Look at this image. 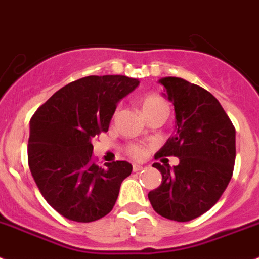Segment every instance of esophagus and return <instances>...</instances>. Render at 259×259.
<instances>
[{
    "label": "esophagus",
    "instance_id": "esophagus-1",
    "mask_svg": "<svg viewBox=\"0 0 259 259\" xmlns=\"http://www.w3.org/2000/svg\"><path fill=\"white\" fill-rule=\"evenodd\" d=\"M142 169H143V166H141V165H137V164L133 165V171H135V173H137V171H141Z\"/></svg>",
    "mask_w": 259,
    "mask_h": 259
}]
</instances>
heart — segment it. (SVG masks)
Here are the masks:
<instances>
[{
	"mask_svg": "<svg viewBox=\"0 0 259 259\" xmlns=\"http://www.w3.org/2000/svg\"><path fill=\"white\" fill-rule=\"evenodd\" d=\"M139 107H141L143 115L148 116L155 112H166L169 111L167 102L157 93H146L139 99ZM125 152L132 158H142L144 156V148L139 144H129L125 148Z\"/></svg>",
	"mask_w": 259,
	"mask_h": 259,
	"instance_id": "obj_1",
	"label": "heart"
}]
</instances>
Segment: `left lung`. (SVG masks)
<instances>
[{"label": "left lung", "mask_w": 259, "mask_h": 259, "mask_svg": "<svg viewBox=\"0 0 259 259\" xmlns=\"http://www.w3.org/2000/svg\"><path fill=\"white\" fill-rule=\"evenodd\" d=\"M160 83L176 111V132L155 158L179 157V164H153L161 185L150 191L153 210L167 220L188 222L202 215L221 199L232 178L236 157L235 126L208 90L179 77Z\"/></svg>", "instance_id": "obj_1"}]
</instances>
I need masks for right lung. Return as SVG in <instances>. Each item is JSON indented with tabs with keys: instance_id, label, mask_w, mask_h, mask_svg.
<instances>
[{
	"instance_id": "add662e5",
	"label": "right lung",
	"mask_w": 259,
	"mask_h": 259,
	"mask_svg": "<svg viewBox=\"0 0 259 259\" xmlns=\"http://www.w3.org/2000/svg\"><path fill=\"white\" fill-rule=\"evenodd\" d=\"M138 83L120 74L82 77L63 86L32 116L28 165L44 199L67 220L94 222L115 206L133 166H98L92 142L108 132L117 102Z\"/></svg>"
}]
</instances>
